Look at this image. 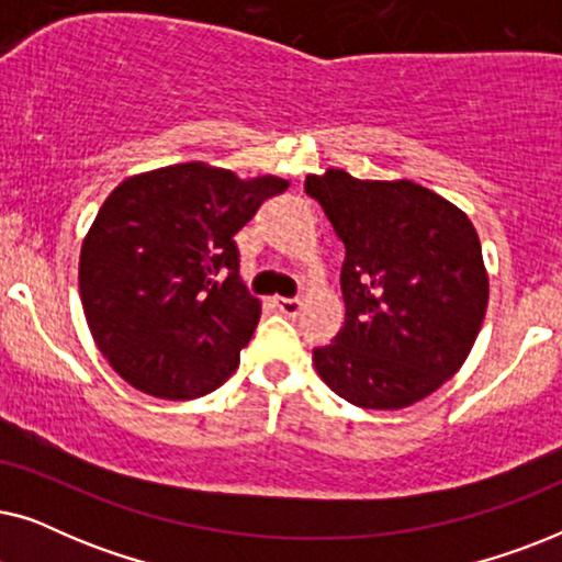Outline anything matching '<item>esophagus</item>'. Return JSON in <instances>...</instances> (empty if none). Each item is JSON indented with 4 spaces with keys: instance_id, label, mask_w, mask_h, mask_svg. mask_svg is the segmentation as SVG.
Masks as SVG:
<instances>
[{
    "instance_id": "obj_1",
    "label": "esophagus",
    "mask_w": 562,
    "mask_h": 562,
    "mask_svg": "<svg viewBox=\"0 0 562 562\" xmlns=\"http://www.w3.org/2000/svg\"><path fill=\"white\" fill-rule=\"evenodd\" d=\"M276 306H279V312L286 314V317H296L304 304L302 299H276Z\"/></svg>"
}]
</instances>
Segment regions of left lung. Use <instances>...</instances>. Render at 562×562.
Here are the masks:
<instances>
[{
    "label": "left lung",
    "mask_w": 562,
    "mask_h": 562,
    "mask_svg": "<svg viewBox=\"0 0 562 562\" xmlns=\"http://www.w3.org/2000/svg\"><path fill=\"white\" fill-rule=\"evenodd\" d=\"M345 245V327L314 368L345 402L404 409L465 363L488 304L473 222L414 181H360L329 168L306 176Z\"/></svg>",
    "instance_id": "left-lung-1"
}]
</instances>
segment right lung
I'll return each instance as SVG.
<instances>
[{
	"label": "right lung",
	"instance_id": "add662e5",
	"mask_svg": "<svg viewBox=\"0 0 562 562\" xmlns=\"http://www.w3.org/2000/svg\"><path fill=\"white\" fill-rule=\"evenodd\" d=\"M286 189L276 176L179 164L106 196L83 237L79 291L97 348L130 386L183 402L235 373L260 319L235 235Z\"/></svg>",
	"mask_w": 562,
	"mask_h": 562
}]
</instances>
